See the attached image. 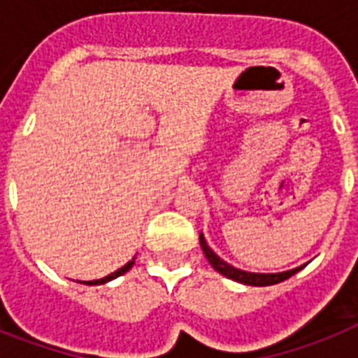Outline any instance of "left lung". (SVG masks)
<instances>
[{"instance_id":"1","label":"left lung","mask_w":358,"mask_h":358,"mask_svg":"<svg viewBox=\"0 0 358 358\" xmlns=\"http://www.w3.org/2000/svg\"><path fill=\"white\" fill-rule=\"evenodd\" d=\"M199 241H201L202 250H204V255H206L208 262L212 264L213 269L221 273V275H224V277L232 278V280H236V282L249 284V286H271V284L282 282V280L289 278L292 275H295V273L299 271V269H303V266H301V267H295V269H289V271H282V273L243 271V269H238V267L230 266V264H227L224 260H221V258H219V256L215 255V252H213L210 247H208L206 239H204V236L202 234L199 236Z\"/></svg>"}]
</instances>
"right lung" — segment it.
Wrapping results in <instances>:
<instances>
[{"label":"right lung","mask_w":358,"mask_h":358,"mask_svg":"<svg viewBox=\"0 0 358 358\" xmlns=\"http://www.w3.org/2000/svg\"><path fill=\"white\" fill-rule=\"evenodd\" d=\"M134 260H135V258H134ZM134 260H129L128 264H126V266H122V267H120V269H117V271H115V273H111V275H108V277L98 278V280H89V282H85V284H103V282H109V280H113V278L120 277V275H124V273L128 271L129 267L134 266Z\"/></svg>","instance_id":"obj_1"}]
</instances>
